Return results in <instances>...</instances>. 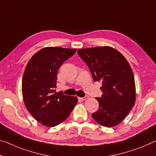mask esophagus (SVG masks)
I'll list each match as a JSON object with an SVG mask.
<instances>
[{"mask_svg": "<svg viewBox=\"0 0 156 156\" xmlns=\"http://www.w3.org/2000/svg\"><path fill=\"white\" fill-rule=\"evenodd\" d=\"M88 98H89V97H88V95H85V96L83 97V98H80V99L83 101V100H86L88 99Z\"/></svg>", "mask_w": 156, "mask_h": 156, "instance_id": "esophagus-1", "label": "esophagus"}]
</instances>
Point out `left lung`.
Segmentation results:
<instances>
[{
	"mask_svg": "<svg viewBox=\"0 0 156 156\" xmlns=\"http://www.w3.org/2000/svg\"><path fill=\"white\" fill-rule=\"evenodd\" d=\"M78 55L87 65L94 81H102V94L96 98L98 111L93 119L107 128L123 121L135 102L133 70L125 57L111 47L80 49Z\"/></svg>",
	"mask_w": 156,
	"mask_h": 156,
	"instance_id": "1",
	"label": "left lung"
}]
</instances>
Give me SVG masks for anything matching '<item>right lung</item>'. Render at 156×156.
<instances>
[{
  "instance_id": "add662e5",
  "label": "right lung",
  "mask_w": 156,
  "mask_h": 156,
  "mask_svg": "<svg viewBox=\"0 0 156 156\" xmlns=\"http://www.w3.org/2000/svg\"><path fill=\"white\" fill-rule=\"evenodd\" d=\"M76 49L45 47L35 54L26 67L22 95L26 108L43 126L54 127L68 119L77 98L56 93L57 74Z\"/></svg>"
}]
</instances>
